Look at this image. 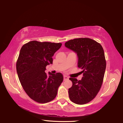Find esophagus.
Segmentation results:
<instances>
[{"label": "esophagus", "mask_w": 123, "mask_h": 123, "mask_svg": "<svg viewBox=\"0 0 123 123\" xmlns=\"http://www.w3.org/2000/svg\"><path fill=\"white\" fill-rule=\"evenodd\" d=\"M68 79H69V78H68V77L67 76H66V75H64V76H63V79H64V80H68Z\"/></svg>", "instance_id": "34e87169"}]
</instances>
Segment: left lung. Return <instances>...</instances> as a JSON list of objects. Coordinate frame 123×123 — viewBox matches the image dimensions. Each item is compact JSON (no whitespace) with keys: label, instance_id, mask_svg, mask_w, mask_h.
<instances>
[{"label":"left lung","instance_id":"left-lung-1","mask_svg":"<svg viewBox=\"0 0 123 123\" xmlns=\"http://www.w3.org/2000/svg\"><path fill=\"white\" fill-rule=\"evenodd\" d=\"M64 45L77 54L78 66L83 74L81 80L69 78L73 83L68 89L69 99L75 104L84 105L96 97L103 84L106 66L104 49L100 43L89 38L71 39Z\"/></svg>","mask_w":123,"mask_h":123}]
</instances>
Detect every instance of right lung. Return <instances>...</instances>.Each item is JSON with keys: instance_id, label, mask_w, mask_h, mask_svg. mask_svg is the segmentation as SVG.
Masks as SVG:
<instances>
[{"instance_id": "add662e5", "label": "right lung", "mask_w": 123, "mask_h": 123, "mask_svg": "<svg viewBox=\"0 0 123 123\" xmlns=\"http://www.w3.org/2000/svg\"><path fill=\"white\" fill-rule=\"evenodd\" d=\"M61 43L30 41L23 45L16 63L18 78L24 90L33 100L44 104L56 97L63 80L61 73H45L46 66L53 64L54 54Z\"/></svg>"}]
</instances>
